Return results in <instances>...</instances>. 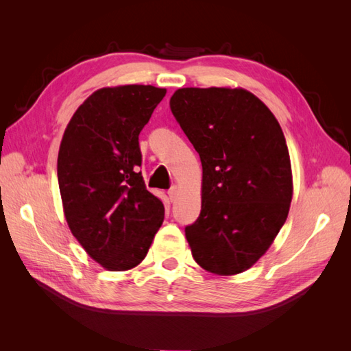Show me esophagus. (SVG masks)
<instances>
[{
  "label": "esophagus",
  "mask_w": 351,
  "mask_h": 351,
  "mask_svg": "<svg viewBox=\"0 0 351 351\" xmlns=\"http://www.w3.org/2000/svg\"><path fill=\"white\" fill-rule=\"evenodd\" d=\"M177 193H178V187L177 186H171V189L168 190V196H169V199H171V200H176Z\"/></svg>",
  "instance_id": "obj_1"
}]
</instances>
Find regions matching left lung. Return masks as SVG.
Returning a JSON list of instances; mask_svg holds the SVG:
<instances>
[{
	"label": "left lung",
	"instance_id": "obj_1",
	"mask_svg": "<svg viewBox=\"0 0 351 351\" xmlns=\"http://www.w3.org/2000/svg\"><path fill=\"white\" fill-rule=\"evenodd\" d=\"M169 108L202 162V209L186 227L195 261L217 275L249 269L289 215V147L274 114L244 89L184 88Z\"/></svg>",
	"mask_w": 351,
	"mask_h": 351
}]
</instances>
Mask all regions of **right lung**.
Wrapping results in <instances>:
<instances>
[{
  "instance_id": "right-lung-1",
  "label": "right lung",
  "mask_w": 351,
  "mask_h": 351,
  "mask_svg": "<svg viewBox=\"0 0 351 351\" xmlns=\"http://www.w3.org/2000/svg\"><path fill=\"white\" fill-rule=\"evenodd\" d=\"M165 93L151 84L99 89L62 136L57 174L67 224L108 271L139 265L164 221L162 202L141 171L139 134Z\"/></svg>"
}]
</instances>
